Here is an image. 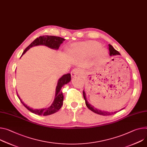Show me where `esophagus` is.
<instances>
[{
  "mask_svg": "<svg viewBox=\"0 0 147 147\" xmlns=\"http://www.w3.org/2000/svg\"><path fill=\"white\" fill-rule=\"evenodd\" d=\"M79 73H80V70L78 69H73L71 72V75L73 77H74L75 76H77Z\"/></svg>",
  "mask_w": 147,
  "mask_h": 147,
  "instance_id": "34e87169",
  "label": "esophagus"
}]
</instances>
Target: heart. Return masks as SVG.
I'll return each mask as SVG.
<instances>
[{"label": "heart", "mask_w": 147, "mask_h": 147, "mask_svg": "<svg viewBox=\"0 0 147 147\" xmlns=\"http://www.w3.org/2000/svg\"><path fill=\"white\" fill-rule=\"evenodd\" d=\"M84 48L87 50L90 53H96L100 47L101 45L99 43L94 42H87L86 43H84L82 45ZM104 51L103 50H101L100 51V56L103 57L104 56Z\"/></svg>", "instance_id": "obj_1"}]
</instances>
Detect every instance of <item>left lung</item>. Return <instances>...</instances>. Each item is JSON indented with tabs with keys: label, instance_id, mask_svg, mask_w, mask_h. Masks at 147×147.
Masks as SVG:
<instances>
[{
	"label": "left lung",
	"instance_id": "8db88e82",
	"mask_svg": "<svg viewBox=\"0 0 147 147\" xmlns=\"http://www.w3.org/2000/svg\"><path fill=\"white\" fill-rule=\"evenodd\" d=\"M109 51H110V56H115V55H119L120 53L117 51L116 50H115L114 49V47L111 45H109ZM83 97L84 98L85 100L86 101V104L87 105V107H88V109H90L91 111H92V112H94L96 114H98L99 115H112L114 114L117 113V111H115V112H107V111H101L100 110H98L97 109H96L94 107L92 106L89 102H88V101H87V99L86 98V94H85V92L83 91Z\"/></svg>",
	"mask_w": 147,
	"mask_h": 147
}]
</instances>
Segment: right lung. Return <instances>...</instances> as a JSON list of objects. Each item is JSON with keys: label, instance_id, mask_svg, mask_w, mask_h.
I'll return each mask as SVG.
<instances>
[{"label": "right lung", "instance_id": "add662e5", "mask_svg": "<svg viewBox=\"0 0 147 147\" xmlns=\"http://www.w3.org/2000/svg\"><path fill=\"white\" fill-rule=\"evenodd\" d=\"M65 40V39L55 36H40L36 38L25 49L24 51L22 53V55L27 51L29 49H30L33 46H38V45H45L53 49H58L59 48L60 45L63 43V42ZM71 80V74L70 73L64 74L63 76L58 82V84L56 87V96L54 101L51 106H50L47 109H33L30 108L29 107L26 105L20 98L18 94V97L19 98L20 102L30 112L38 115H49L52 114H54L57 112L61 107L63 102V95L61 92L62 87L68 83Z\"/></svg>", "mask_w": 147, "mask_h": 147}]
</instances>
